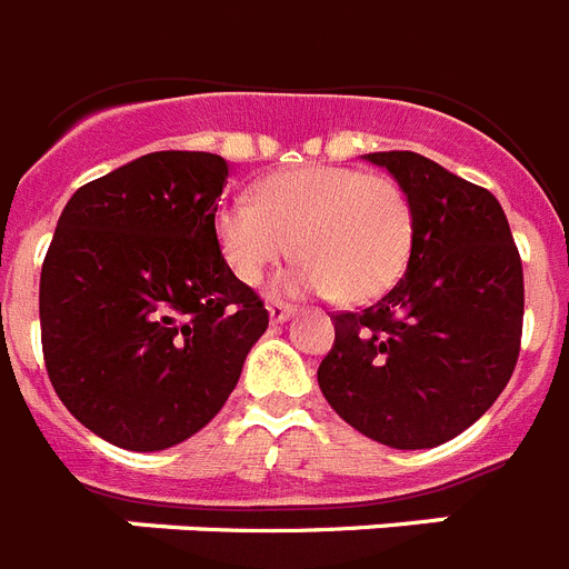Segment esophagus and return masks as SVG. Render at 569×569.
Wrapping results in <instances>:
<instances>
[{
	"instance_id": "34e87169",
	"label": "esophagus",
	"mask_w": 569,
	"mask_h": 569,
	"mask_svg": "<svg viewBox=\"0 0 569 569\" xmlns=\"http://www.w3.org/2000/svg\"><path fill=\"white\" fill-rule=\"evenodd\" d=\"M267 313H270V322L281 325V322H288L290 317H293V308L284 302H270L267 305Z\"/></svg>"
}]
</instances>
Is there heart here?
Returning <instances> with one entry per match:
<instances>
[{
	"mask_svg": "<svg viewBox=\"0 0 569 569\" xmlns=\"http://www.w3.org/2000/svg\"><path fill=\"white\" fill-rule=\"evenodd\" d=\"M216 236L244 284H259L296 244L302 261L279 279L281 293H337L359 305L386 293L409 264L415 207L388 174L310 163L264 178L256 201H227Z\"/></svg>",
	"mask_w": 569,
	"mask_h": 569,
	"instance_id": "b5f03b06",
	"label": "heart"
}]
</instances>
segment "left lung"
Masks as SVG:
<instances>
[{"label": "left lung", "mask_w": 569, "mask_h": 569, "mask_svg": "<svg viewBox=\"0 0 569 569\" xmlns=\"http://www.w3.org/2000/svg\"><path fill=\"white\" fill-rule=\"evenodd\" d=\"M415 207L406 273L337 313L319 388L345 423L391 449H431L487 415L516 371L521 256L498 198L417 152H371Z\"/></svg>", "instance_id": "1"}]
</instances>
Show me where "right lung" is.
Here are the masks:
<instances>
[{
  "label": "right lung",
  "instance_id": "1",
  "mask_svg": "<svg viewBox=\"0 0 569 569\" xmlns=\"http://www.w3.org/2000/svg\"><path fill=\"white\" fill-rule=\"evenodd\" d=\"M227 160L152 152L66 203L40 276L51 386L86 429L129 451L181 443L221 411L267 331L216 236Z\"/></svg>",
  "mask_w": 569,
  "mask_h": 569
}]
</instances>
